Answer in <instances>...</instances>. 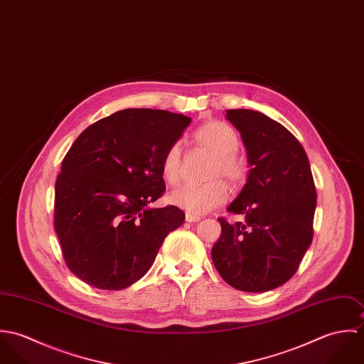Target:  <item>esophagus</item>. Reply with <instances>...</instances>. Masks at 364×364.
<instances>
[{
    "mask_svg": "<svg viewBox=\"0 0 364 364\" xmlns=\"http://www.w3.org/2000/svg\"><path fill=\"white\" fill-rule=\"evenodd\" d=\"M185 218H186V221H188V223H198V221L200 220V217H199V215H195V214H191V213H186Z\"/></svg>",
    "mask_w": 364,
    "mask_h": 364,
    "instance_id": "esophagus-1",
    "label": "esophagus"
}]
</instances>
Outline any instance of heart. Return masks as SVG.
I'll use <instances>...</instances> for the list:
<instances>
[{
  "mask_svg": "<svg viewBox=\"0 0 364 364\" xmlns=\"http://www.w3.org/2000/svg\"><path fill=\"white\" fill-rule=\"evenodd\" d=\"M191 143L196 151L211 156L208 172L210 182L200 186H183L169 195V202L191 214L202 215L228 199V188L221 179L232 186L241 185L248 175V166L245 159L237 154L240 146L237 132L224 122H206L192 133ZM162 176L172 186L181 182L182 151L178 144L164 156Z\"/></svg>",
  "mask_w": 364,
  "mask_h": 364,
  "instance_id": "b5f03b06",
  "label": "heart"
}]
</instances>
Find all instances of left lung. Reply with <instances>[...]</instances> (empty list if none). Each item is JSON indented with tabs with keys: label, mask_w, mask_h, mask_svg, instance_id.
<instances>
[{
	"label": "left lung",
	"mask_w": 364,
	"mask_h": 364,
	"mask_svg": "<svg viewBox=\"0 0 364 364\" xmlns=\"http://www.w3.org/2000/svg\"><path fill=\"white\" fill-rule=\"evenodd\" d=\"M225 117L241 134L250 171L227 208L242 221L218 218L211 258L234 289L269 291L296 273L311 245L316 192L310 161L299 140L266 114L228 109Z\"/></svg>",
	"instance_id": "1"
}]
</instances>
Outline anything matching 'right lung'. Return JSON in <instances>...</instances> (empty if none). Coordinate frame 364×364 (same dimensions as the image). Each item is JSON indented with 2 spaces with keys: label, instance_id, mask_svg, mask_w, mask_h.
Masks as SVG:
<instances>
[{
  "label": "right lung",
  "instance_id": "add662e5",
  "mask_svg": "<svg viewBox=\"0 0 364 364\" xmlns=\"http://www.w3.org/2000/svg\"><path fill=\"white\" fill-rule=\"evenodd\" d=\"M191 117L123 109L87 127L55 181L54 228L68 269L102 290H122L151 267L179 228L176 206L150 208L165 191L162 161Z\"/></svg>",
  "mask_w": 364,
  "mask_h": 364
}]
</instances>
